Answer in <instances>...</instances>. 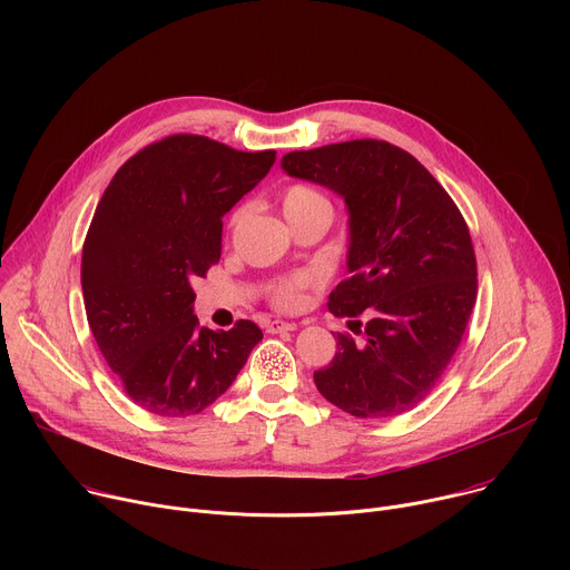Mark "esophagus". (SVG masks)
Returning a JSON list of instances; mask_svg holds the SVG:
<instances>
[{"label":"esophagus","mask_w":570,"mask_h":570,"mask_svg":"<svg viewBox=\"0 0 570 570\" xmlns=\"http://www.w3.org/2000/svg\"><path fill=\"white\" fill-rule=\"evenodd\" d=\"M297 327L295 322H284V320H271L266 324V332L268 334H282V332H293Z\"/></svg>","instance_id":"1"}]
</instances>
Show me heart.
Wrapping results in <instances>:
<instances>
[{"label":"heart","mask_w":570,"mask_h":570,"mask_svg":"<svg viewBox=\"0 0 570 570\" xmlns=\"http://www.w3.org/2000/svg\"><path fill=\"white\" fill-rule=\"evenodd\" d=\"M282 212H284V218L288 220V225H295V223H299L304 218H311V216H330L332 218V203L324 198L320 191H315L306 185H293L282 196ZM236 218H238V214L234 216V220ZM313 284H315L313 275L299 273V275L279 279L273 286L271 297H273L275 306L291 311V308H297L304 302V291Z\"/></svg>","instance_id":"obj_1"}]
</instances>
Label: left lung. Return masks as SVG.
<instances>
[{
	"mask_svg": "<svg viewBox=\"0 0 570 570\" xmlns=\"http://www.w3.org/2000/svg\"><path fill=\"white\" fill-rule=\"evenodd\" d=\"M282 169L345 200L350 277L327 306L367 320L363 345L338 334L315 387L363 420L415 409L451 363L475 304V255L460 209L411 153L379 139L293 150Z\"/></svg>",
	"mask_w": 570,
	"mask_h": 570,
	"instance_id": "1",
	"label": "left lung"
}]
</instances>
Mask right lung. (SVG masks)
Returning a JSON list of instances; mask_svg holds the SVG:
<instances>
[{"label": "right lung", "instance_id": "1", "mask_svg": "<svg viewBox=\"0 0 570 570\" xmlns=\"http://www.w3.org/2000/svg\"><path fill=\"white\" fill-rule=\"evenodd\" d=\"M273 165L275 150L171 135L132 155L101 196L80 284L95 341L144 411H205L264 338L250 320L200 327L191 284L220 259L223 216Z\"/></svg>", "mask_w": 570, "mask_h": 570}]
</instances>
